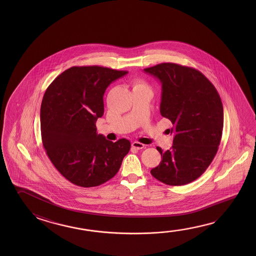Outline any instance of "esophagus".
<instances>
[{
    "mask_svg": "<svg viewBox=\"0 0 256 256\" xmlns=\"http://www.w3.org/2000/svg\"><path fill=\"white\" fill-rule=\"evenodd\" d=\"M146 146L144 144H141V142H136V141H134V142H132V147L134 148V149H136V150H140V149H142L144 147Z\"/></svg>",
    "mask_w": 256,
    "mask_h": 256,
    "instance_id": "obj_1",
    "label": "esophagus"
}]
</instances>
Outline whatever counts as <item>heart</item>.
<instances>
[{
	"mask_svg": "<svg viewBox=\"0 0 256 256\" xmlns=\"http://www.w3.org/2000/svg\"><path fill=\"white\" fill-rule=\"evenodd\" d=\"M138 86H146V84L142 81H136L134 83V88H138Z\"/></svg>",
	"mask_w": 256,
	"mask_h": 256,
	"instance_id": "1",
	"label": "heart"
}]
</instances>
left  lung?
<instances>
[{"instance_id": "left-lung-1", "label": "left lung", "mask_w": 256, "mask_h": 256, "mask_svg": "<svg viewBox=\"0 0 256 256\" xmlns=\"http://www.w3.org/2000/svg\"><path fill=\"white\" fill-rule=\"evenodd\" d=\"M162 83V116L172 122L170 150H157L162 160L152 168L156 180L183 186L201 176L218 152L223 130V106L218 91L196 68L160 63L144 70Z\"/></svg>"}]
</instances>
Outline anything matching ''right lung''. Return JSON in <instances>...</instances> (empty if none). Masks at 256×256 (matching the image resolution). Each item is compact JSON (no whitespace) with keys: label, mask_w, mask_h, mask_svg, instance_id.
Listing matches in <instances>:
<instances>
[{"label":"right lung","mask_w":256,"mask_h":256,"mask_svg":"<svg viewBox=\"0 0 256 256\" xmlns=\"http://www.w3.org/2000/svg\"><path fill=\"white\" fill-rule=\"evenodd\" d=\"M101 66H74L55 78L40 110L42 146L52 164L66 180L92 188L112 178L130 152V142L97 134L96 122L104 115L109 84L126 75Z\"/></svg>","instance_id":"1"}]
</instances>
